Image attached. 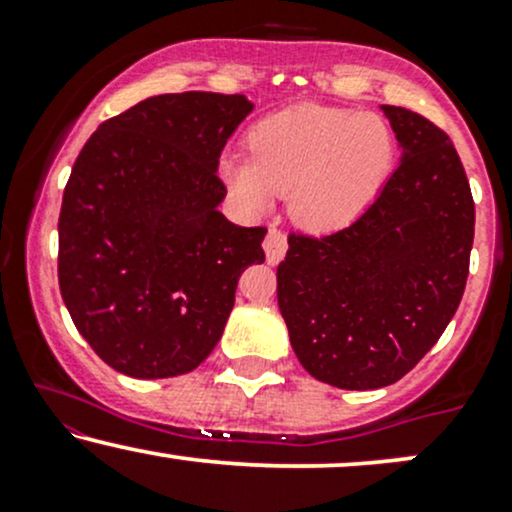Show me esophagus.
<instances>
[{
  "label": "esophagus",
  "instance_id": "obj_1",
  "mask_svg": "<svg viewBox=\"0 0 512 512\" xmlns=\"http://www.w3.org/2000/svg\"><path fill=\"white\" fill-rule=\"evenodd\" d=\"M286 248H289V243H286L284 233H281L276 226L269 228L267 238H264V252H267V262L269 264H279L281 260H284Z\"/></svg>",
  "mask_w": 512,
  "mask_h": 512
}]
</instances>
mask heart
Returning <instances> with one entry per match:
<instances>
[{
  "label": "heart",
  "mask_w": 512,
  "mask_h": 512,
  "mask_svg": "<svg viewBox=\"0 0 512 512\" xmlns=\"http://www.w3.org/2000/svg\"><path fill=\"white\" fill-rule=\"evenodd\" d=\"M250 158L228 156L223 178L245 207L289 195L291 216L310 231L349 226L390 173L392 132L383 117L296 105L252 127Z\"/></svg>",
  "instance_id": "b5f03b06"
}]
</instances>
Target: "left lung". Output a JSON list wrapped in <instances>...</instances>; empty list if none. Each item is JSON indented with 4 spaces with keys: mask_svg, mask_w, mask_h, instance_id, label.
Wrapping results in <instances>:
<instances>
[{
    "mask_svg": "<svg viewBox=\"0 0 512 512\" xmlns=\"http://www.w3.org/2000/svg\"><path fill=\"white\" fill-rule=\"evenodd\" d=\"M402 161L351 226L291 233L276 298L301 366L342 390L397 383L438 342L462 301L474 199L443 129L383 105Z\"/></svg>",
    "mask_w": 512,
    "mask_h": 512,
    "instance_id": "8db88e82",
    "label": "left lung"
}]
</instances>
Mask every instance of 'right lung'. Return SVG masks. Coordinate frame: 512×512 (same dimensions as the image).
<instances>
[{"label":"right lung","instance_id":"add662e5","mask_svg":"<svg viewBox=\"0 0 512 512\" xmlns=\"http://www.w3.org/2000/svg\"><path fill=\"white\" fill-rule=\"evenodd\" d=\"M252 103L187 91L105 120L76 156L60 211V291L91 349L129 378L195 370L219 344L267 228L219 211L216 168Z\"/></svg>","mask_w":512,"mask_h":512}]
</instances>
